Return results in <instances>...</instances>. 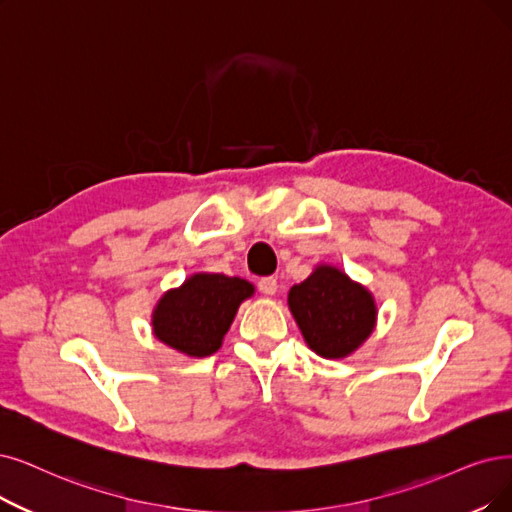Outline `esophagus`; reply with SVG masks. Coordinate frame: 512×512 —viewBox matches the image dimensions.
<instances>
[{
  "label": "esophagus",
  "instance_id": "obj_1",
  "mask_svg": "<svg viewBox=\"0 0 512 512\" xmlns=\"http://www.w3.org/2000/svg\"><path fill=\"white\" fill-rule=\"evenodd\" d=\"M258 290L264 296H273L277 292V279L275 277H262L258 281Z\"/></svg>",
  "mask_w": 512,
  "mask_h": 512
}]
</instances>
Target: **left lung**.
I'll list each match as a JSON object with an SVG mask.
<instances>
[{
    "instance_id": "obj_1",
    "label": "left lung",
    "mask_w": 512,
    "mask_h": 512,
    "mask_svg": "<svg viewBox=\"0 0 512 512\" xmlns=\"http://www.w3.org/2000/svg\"><path fill=\"white\" fill-rule=\"evenodd\" d=\"M288 304L306 344L327 359L353 353L374 330L372 294L334 267H319L294 285Z\"/></svg>"
}]
</instances>
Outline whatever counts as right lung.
Wrapping results in <instances>:
<instances>
[{
    "instance_id": "right-lung-1",
    "label": "right lung",
    "mask_w": 512,
    "mask_h": 512,
    "mask_svg": "<svg viewBox=\"0 0 512 512\" xmlns=\"http://www.w3.org/2000/svg\"><path fill=\"white\" fill-rule=\"evenodd\" d=\"M252 283L218 273H199L170 290L153 313L155 336L189 357L216 353Z\"/></svg>"
}]
</instances>
